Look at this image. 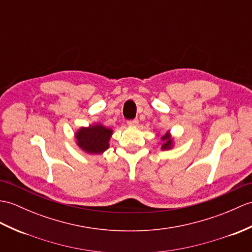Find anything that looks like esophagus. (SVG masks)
Here are the masks:
<instances>
[{
	"label": "esophagus",
	"instance_id": "34e87169",
	"mask_svg": "<svg viewBox=\"0 0 252 252\" xmlns=\"http://www.w3.org/2000/svg\"><path fill=\"white\" fill-rule=\"evenodd\" d=\"M127 125H128V126H137V125H138V120H137V119L127 120Z\"/></svg>",
	"mask_w": 252,
	"mask_h": 252
}]
</instances>
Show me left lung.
I'll list each match as a JSON object with an SVG mask.
<instances>
[{"label": "left lung", "mask_w": 252, "mask_h": 252, "mask_svg": "<svg viewBox=\"0 0 252 252\" xmlns=\"http://www.w3.org/2000/svg\"><path fill=\"white\" fill-rule=\"evenodd\" d=\"M161 139L163 140V145H162V149L165 150V149H171L172 146H173V138L169 135V133H165V135H163L161 137Z\"/></svg>", "instance_id": "obj_1"}]
</instances>
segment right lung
Segmentation results:
<instances>
[{"mask_svg":"<svg viewBox=\"0 0 252 252\" xmlns=\"http://www.w3.org/2000/svg\"><path fill=\"white\" fill-rule=\"evenodd\" d=\"M113 131L102 125L81 127L76 132L77 145L88 154L99 155L109 147V139Z\"/></svg>","mask_w":252,"mask_h":252,"instance_id":"right-lung-1","label":"right lung"}]
</instances>
